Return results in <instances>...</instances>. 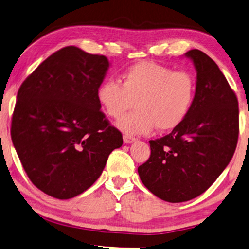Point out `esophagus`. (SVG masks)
<instances>
[{
    "instance_id": "34e87169",
    "label": "esophagus",
    "mask_w": 249,
    "mask_h": 249,
    "mask_svg": "<svg viewBox=\"0 0 249 249\" xmlns=\"http://www.w3.org/2000/svg\"><path fill=\"white\" fill-rule=\"evenodd\" d=\"M137 139L135 137H131V136H128V135H124V143H132L133 141H136Z\"/></svg>"
}]
</instances>
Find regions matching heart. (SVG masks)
Wrapping results in <instances>:
<instances>
[{"label":"heart","mask_w":249,"mask_h":249,"mask_svg":"<svg viewBox=\"0 0 249 249\" xmlns=\"http://www.w3.org/2000/svg\"><path fill=\"white\" fill-rule=\"evenodd\" d=\"M195 94L196 82L189 72L150 61L127 69L121 74V85L109 79L97 90L98 102L112 119H119L135 102V111L118 121L127 135H147L155 127L176 128L188 116Z\"/></svg>","instance_id":"obj_1"}]
</instances>
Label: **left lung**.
Listing matches in <instances>:
<instances>
[{"instance_id": "left-lung-1", "label": "left lung", "mask_w": 249, "mask_h": 249, "mask_svg": "<svg viewBox=\"0 0 249 249\" xmlns=\"http://www.w3.org/2000/svg\"><path fill=\"white\" fill-rule=\"evenodd\" d=\"M185 55L197 71L190 111L169 135L149 141L150 158L138 167L148 190L169 202L205 193L231 160L239 132L238 100L215 61L197 49Z\"/></svg>"}]
</instances>
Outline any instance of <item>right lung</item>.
<instances>
[{
    "instance_id": "add662e5",
    "label": "right lung",
    "mask_w": 249,
    "mask_h": 249,
    "mask_svg": "<svg viewBox=\"0 0 249 249\" xmlns=\"http://www.w3.org/2000/svg\"><path fill=\"white\" fill-rule=\"evenodd\" d=\"M108 69L105 55L71 45L44 60L18 89L11 138L30 180L49 196L82 194L122 146L97 99Z\"/></svg>"
}]
</instances>
